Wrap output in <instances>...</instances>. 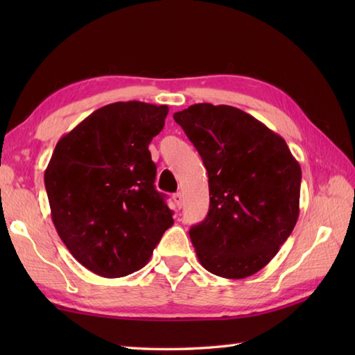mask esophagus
Returning a JSON list of instances; mask_svg holds the SVG:
<instances>
[{
	"label": "esophagus",
	"instance_id": "esophagus-1",
	"mask_svg": "<svg viewBox=\"0 0 355 355\" xmlns=\"http://www.w3.org/2000/svg\"><path fill=\"white\" fill-rule=\"evenodd\" d=\"M172 200H173V202H175V205H177V207H178V209L183 206V193H180V192H177V193H173V197H172Z\"/></svg>",
	"mask_w": 355,
	"mask_h": 355
}]
</instances>
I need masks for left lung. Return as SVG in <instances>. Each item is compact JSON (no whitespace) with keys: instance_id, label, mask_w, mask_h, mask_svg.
Listing matches in <instances>:
<instances>
[{"instance_id":"obj_1","label":"left lung","mask_w":355,"mask_h":355,"mask_svg":"<svg viewBox=\"0 0 355 355\" xmlns=\"http://www.w3.org/2000/svg\"><path fill=\"white\" fill-rule=\"evenodd\" d=\"M173 119L209 175V214L189 230L200 263L225 279L258 273L297 223V160L281 135L235 107L195 103Z\"/></svg>"}]
</instances>
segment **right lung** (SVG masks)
Here are the masks:
<instances>
[{
  "instance_id": "1",
  "label": "right lung",
  "mask_w": 355,
  "mask_h": 355,
  "mask_svg": "<svg viewBox=\"0 0 355 355\" xmlns=\"http://www.w3.org/2000/svg\"><path fill=\"white\" fill-rule=\"evenodd\" d=\"M168 111L139 101L105 105L53 150L44 173L53 224L96 275L122 277L145 267L173 224L148 149Z\"/></svg>"
}]
</instances>
